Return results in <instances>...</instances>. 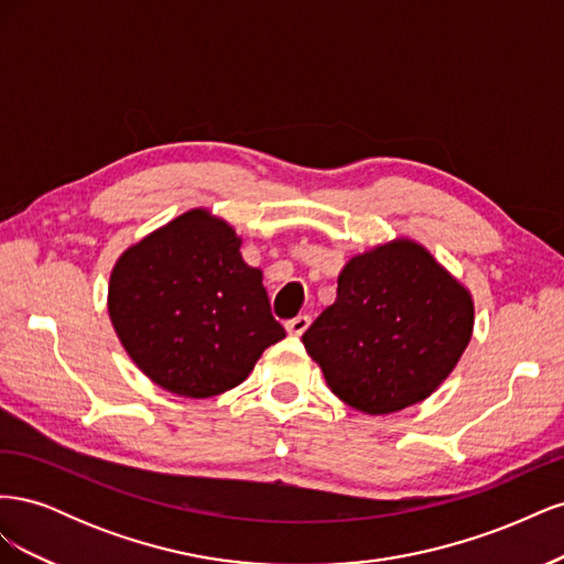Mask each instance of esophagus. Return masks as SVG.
I'll use <instances>...</instances> for the list:
<instances>
[{"instance_id": "esophagus-1", "label": "esophagus", "mask_w": 564, "mask_h": 564, "mask_svg": "<svg viewBox=\"0 0 564 564\" xmlns=\"http://www.w3.org/2000/svg\"><path fill=\"white\" fill-rule=\"evenodd\" d=\"M284 327H286V332L292 334V336H301L305 329L311 327V317H308V315H299V317H294V319H289V322L284 324Z\"/></svg>"}]
</instances>
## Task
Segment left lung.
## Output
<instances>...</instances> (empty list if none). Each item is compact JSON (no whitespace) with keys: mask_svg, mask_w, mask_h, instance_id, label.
Listing matches in <instances>:
<instances>
[{"mask_svg":"<svg viewBox=\"0 0 564 564\" xmlns=\"http://www.w3.org/2000/svg\"><path fill=\"white\" fill-rule=\"evenodd\" d=\"M475 303L412 237L371 247L338 272L336 301L303 334L338 400L369 416L431 398L468 348Z\"/></svg>","mask_w":564,"mask_h":564,"instance_id":"8db88e82","label":"left lung"}]
</instances>
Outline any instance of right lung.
<instances>
[{
  "label": "right lung",
  "instance_id": "obj_1",
  "mask_svg": "<svg viewBox=\"0 0 564 564\" xmlns=\"http://www.w3.org/2000/svg\"><path fill=\"white\" fill-rule=\"evenodd\" d=\"M242 237L197 207L119 256L108 313L131 362L178 398L240 386L263 350L284 338L270 315L263 272L247 265Z\"/></svg>",
  "mask_w": 564,
  "mask_h": 564
}]
</instances>
